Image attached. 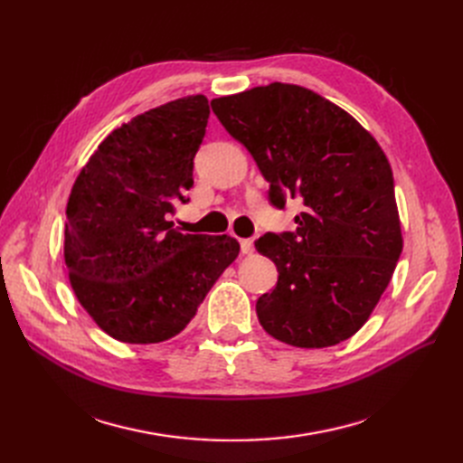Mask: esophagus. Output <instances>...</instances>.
I'll list each match as a JSON object with an SVG mask.
<instances>
[{
	"mask_svg": "<svg viewBox=\"0 0 463 463\" xmlns=\"http://www.w3.org/2000/svg\"><path fill=\"white\" fill-rule=\"evenodd\" d=\"M240 245H241V253L243 255H253V250H255L253 240H241Z\"/></svg>",
	"mask_w": 463,
	"mask_h": 463,
	"instance_id": "obj_1",
	"label": "esophagus"
}]
</instances>
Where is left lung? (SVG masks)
<instances>
[{
  "instance_id": "obj_1",
  "label": "left lung",
  "mask_w": 463,
  "mask_h": 463,
  "mask_svg": "<svg viewBox=\"0 0 463 463\" xmlns=\"http://www.w3.org/2000/svg\"><path fill=\"white\" fill-rule=\"evenodd\" d=\"M210 106L255 158L270 184V204H303L296 232L255 241L278 269L276 288L257 299L262 328L296 347L352 338L402 255L394 177L383 148L340 106L298 85L272 82Z\"/></svg>"
}]
</instances>
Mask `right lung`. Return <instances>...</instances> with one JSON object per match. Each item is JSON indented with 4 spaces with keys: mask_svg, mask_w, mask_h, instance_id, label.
<instances>
[{
    "mask_svg": "<svg viewBox=\"0 0 463 463\" xmlns=\"http://www.w3.org/2000/svg\"><path fill=\"white\" fill-rule=\"evenodd\" d=\"M210 108L185 96L111 131L67 203L65 264L79 303L111 338L156 344L184 330L240 253L230 235H184L167 222L187 204Z\"/></svg>",
    "mask_w": 463,
    "mask_h": 463,
    "instance_id": "obj_1",
    "label": "right lung"
}]
</instances>
